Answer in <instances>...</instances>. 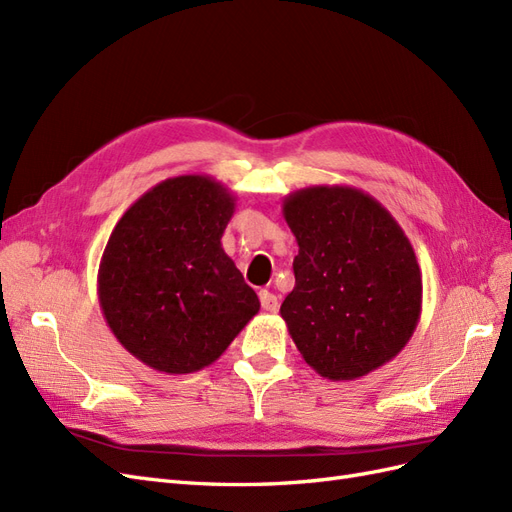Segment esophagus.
<instances>
[{
	"label": "esophagus",
	"mask_w": 512,
	"mask_h": 512,
	"mask_svg": "<svg viewBox=\"0 0 512 512\" xmlns=\"http://www.w3.org/2000/svg\"><path fill=\"white\" fill-rule=\"evenodd\" d=\"M258 297H260V305H262V309H265V312L275 314L277 309H280V301H277V297H275L273 292H269V290H260V292H258Z\"/></svg>",
	"instance_id": "esophagus-1"
}]
</instances>
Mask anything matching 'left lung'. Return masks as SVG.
Wrapping results in <instances>:
<instances>
[{"label": "left lung", "instance_id": "1", "mask_svg": "<svg viewBox=\"0 0 512 512\" xmlns=\"http://www.w3.org/2000/svg\"><path fill=\"white\" fill-rule=\"evenodd\" d=\"M282 211L299 254L280 314L305 363L339 382L393 361L423 307L406 232L374 196L350 185L297 190Z\"/></svg>", "mask_w": 512, "mask_h": 512}]
</instances>
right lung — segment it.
Returning <instances> with one entry per match:
<instances>
[{
    "mask_svg": "<svg viewBox=\"0 0 512 512\" xmlns=\"http://www.w3.org/2000/svg\"><path fill=\"white\" fill-rule=\"evenodd\" d=\"M235 194L209 175L153 185L104 247L98 299L117 342L147 367L194 374L218 361L260 309L224 252Z\"/></svg>",
    "mask_w": 512,
    "mask_h": 512,
    "instance_id": "right-lung-1",
    "label": "right lung"
}]
</instances>
